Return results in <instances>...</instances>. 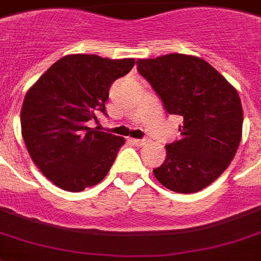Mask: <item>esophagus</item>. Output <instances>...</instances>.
Returning <instances> with one entry per match:
<instances>
[{"label": "esophagus", "mask_w": 261, "mask_h": 261, "mask_svg": "<svg viewBox=\"0 0 261 261\" xmlns=\"http://www.w3.org/2000/svg\"><path fill=\"white\" fill-rule=\"evenodd\" d=\"M132 143L137 146H141L144 144H146V140L145 139H132Z\"/></svg>", "instance_id": "1"}]
</instances>
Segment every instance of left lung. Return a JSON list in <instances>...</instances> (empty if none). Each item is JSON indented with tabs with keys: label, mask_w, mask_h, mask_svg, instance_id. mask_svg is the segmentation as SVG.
<instances>
[{
	"label": "left lung",
	"mask_w": 261,
	"mask_h": 261,
	"mask_svg": "<svg viewBox=\"0 0 261 261\" xmlns=\"http://www.w3.org/2000/svg\"><path fill=\"white\" fill-rule=\"evenodd\" d=\"M137 70L169 115L182 117L181 139L165 145L167 157L156 178L177 193L199 192L231 164L243 129L238 90L216 69L195 56L172 55L139 60Z\"/></svg>",
	"instance_id": "obj_1"
}]
</instances>
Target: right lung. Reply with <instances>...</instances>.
Returning a JSON list of instances; mask_svg holds the SVG:
<instances>
[{
    "instance_id": "add662e5",
    "label": "right lung",
    "mask_w": 261,
    "mask_h": 261,
    "mask_svg": "<svg viewBox=\"0 0 261 261\" xmlns=\"http://www.w3.org/2000/svg\"><path fill=\"white\" fill-rule=\"evenodd\" d=\"M135 65L69 55L55 62L27 92L21 109L22 137L32 160L61 189L81 192L98 184L115 163L124 137L90 128L105 113L109 88Z\"/></svg>"
}]
</instances>
